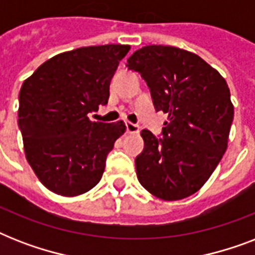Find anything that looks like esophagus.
Masks as SVG:
<instances>
[{
	"label": "esophagus",
	"mask_w": 255,
	"mask_h": 255,
	"mask_svg": "<svg viewBox=\"0 0 255 255\" xmlns=\"http://www.w3.org/2000/svg\"><path fill=\"white\" fill-rule=\"evenodd\" d=\"M126 128H127V133H139L140 128L137 124H133L131 122L126 123Z\"/></svg>",
	"instance_id": "34e87169"
}]
</instances>
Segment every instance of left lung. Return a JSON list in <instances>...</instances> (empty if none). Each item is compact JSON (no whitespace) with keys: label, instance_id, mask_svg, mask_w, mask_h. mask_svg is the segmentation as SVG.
I'll return each instance as SVG.
<instances>
[{"label":"left lung","instance_id":"8db88e82","mask_svg":"<svg viewBox=\"0 0 255 255\" xmlns=\"http://www.w3.org/2000/svg\"><path fill=\"white\" fill-rule=\"evenodd\" d=\"M151 90L156 111L168 114L163 137L141 131L144 149L135 160L139 182L164 201L196 193L228 148L234 118L228 83L197 54L149 45L127 59Z\"/></svg>","mask_w":255,"mask_h":255}]
</instances>
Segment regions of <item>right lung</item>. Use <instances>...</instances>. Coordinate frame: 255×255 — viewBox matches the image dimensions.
<instances>
[{"instance_id": "right-lung-1", "label": "right lung", "mask_w": 255, "mask_h": 255, "mask_svg": "<svg viewBox=\"0 0 255 255\" xmlns=\"http://www.w3.org/2000/svg\"><path fill=\"white\" fill-rule=\"evenodd\" d=\"M129 49L102 45L61 53L23 82L18 126L26 160L54 193L74 197L100 181L126 124L91 122L87 115L107 104L112 77Z\"/></svg>"}]
</instances>
